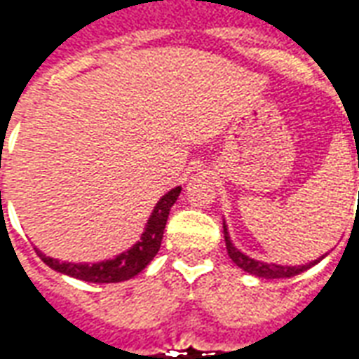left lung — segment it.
Here are the masks:
<instances>
[{
	"instance_id": "8db88e82",
	"label": "left lung",
	"mask_w": 359,
	"mask_h": 359,
	"mask_svg": "<svg viewBox=\"0 0 359 359\" xmlns=\"http://www.w3.org/2000/svg\"><path fill=\"white\" fill-rule=\"evenodd\" d=\"M225 244H226V252H229V257L233 259L234 264L238 265L242 271H246L250 275H256V277L262 278H288L294 277V275H298L302 271L309 269L311 265H316L319 259L316 262H311L308 265H294V267H288V265H273V264H262V262H256V259H252V257L244 256L242 252L234 248L233 242H231V236L226 233V226H225Z\"/></svg>"
}]
</instances>
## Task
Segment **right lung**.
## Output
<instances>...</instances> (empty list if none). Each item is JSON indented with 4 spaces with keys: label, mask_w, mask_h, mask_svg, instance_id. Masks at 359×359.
<instances>
[{
    "label": "right lung",
    "mask_w": 359,
    "mask_h": 359,
    "mask_svg": "<svg viewBox=\"0 0 359 359\" xmlns=\"http://www.w3.org/2000/svg\"><path fill=\"white\" fill-rule=\"evenodd\" d=\"M180 194V187L172 188L171 192L157 202L156 210L151 213V217L146 226V233L142 234L140 242H136L128 252H123L121 256L107 259V262H100V264H67V262H57L46 257L42 252H38V256L42 257L46 265H50L51 269L59 271L69 277L81 278V280H88V283H121L126 278H133L138 275L146 265L156 257L161 246V238H163L165 225H167V217L171 211L172 203L177 202Z\"/></svg>",
    "instance_id": "obj_1"
}]
</instances>
